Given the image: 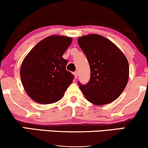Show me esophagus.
<instances>
[{"mask_svg": "<svg viewBox=\"0 0 148 148\" xmlns=\"http://www.w3.org/2000/svg\"><path fill=\"white\" fill-rule=\"evenodd\" d=\"M74 76H75L76 79L78 77V75H79V73H78L77 71H76V72H74Z\"/></svg>", "mask_w": 148, "mask_h": 148, "instance_id": "1", "label": "esophagus"}]
</instances>
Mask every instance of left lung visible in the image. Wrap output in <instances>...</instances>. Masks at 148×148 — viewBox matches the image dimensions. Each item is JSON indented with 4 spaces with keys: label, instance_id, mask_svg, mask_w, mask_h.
I'll use <instances>...</instances> for the list:
<instances>
[{
    "label": "left lung",
    "instance_id": "left-lung-1",
    "mask_svg": "<svg viewBox=\"0 0 148 148\" xmlns=\"http://www.w3.org/2000/svg\"><path fill=\"white\" fill-rule=\"evenodd\" d=\"M78 43L90 68L88 84L78 82L80 89L90 102L97 105L112 102L127 84L130 69L126 57L109 40L97 34L79 37Z\"/></svg>",
    "mask_w": 148,
    "mask_h": 148
}]
</instances>
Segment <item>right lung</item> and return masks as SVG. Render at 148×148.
<instances>
[{"label": "right lung", "instance_id": "right-lung-1", "mask_svg": "<svg viewBox=\"0 0 148 148\" xmlns=\"http://www.w3.org/2000/svg\"><path fill=\"white\" fill-rule=\"evenodd\" d=\"M72 39L52 35L40 41L22 62L21 79L25 92L37 103L56 102L72 84L74 76L66 70L62 55Z\"/></svg>", "mask_w": 148, "mask_h": 148}]
</instances>
